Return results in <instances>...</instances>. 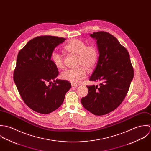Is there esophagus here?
<instances>
[{"instance_id": "obj_1", "label": "esophagus", "mask_w": 151, "mask_h": 151, "mask_svg": "<svg viewBox=\"0 0 151 151\" xmlns=\"http://www.w3.org/2000/svg\"><path fill=\"white\" fill-rule=\"evenodd\" d=\"M78 86L77 85H76V84H71V86H72V88H77V86Z\"/></svg>"}]
</instances>
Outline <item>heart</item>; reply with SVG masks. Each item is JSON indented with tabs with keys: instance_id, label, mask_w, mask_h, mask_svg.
I'll use <instances>...</instances> for the list:
<instances>
[{
	"instance_id": "b5f03b06",
	"label": "heart",
	"mask_w": 151,
	"mask_h": 151,
	"mask_svg": "<svg viewBox=\"0 0 151 151\" xmlns=\"http://www.w3.org/2000/svg\"><path fill=\"white\" fill-rule=\"evenodd\" d=\"M67 52L78 55L77 65L84 66L89 70H92L96 64L98 58L97 49L93 45L86 46L81 40L73 39L67 43L64 47ZM52 60L58 68H64L63 56L56 52L52 54ZM86 69L80 66L77 68L68 69L61 74V78L73 84H78L86 76Z\"/></svg>"
}]
</instances>
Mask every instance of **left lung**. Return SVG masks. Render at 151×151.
Masks as SVG:
<instances>
[{
    "mask_svg": "<svg viewBox=\"0 0 151 151\" xmlns=\"http://www.w3.org/2000/svg\"><path fill=\"white\" fill-rule=\"evenodd\" d=\"M96 41L99 58L90 81L99 86H88V93L81 104L87 110L102 116L117 108L125 98L134 77L127 49L112 35L104 31L91 34Z\"/></svg>",
    "mask_w": 151,
    "mask_h": 151,
    "instance_id": "left-lung-1",
    "label": "left lung"
}]
</instances>
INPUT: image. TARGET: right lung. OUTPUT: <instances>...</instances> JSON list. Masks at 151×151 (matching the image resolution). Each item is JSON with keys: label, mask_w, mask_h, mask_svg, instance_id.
Returning a JSON list of instances; mask_svg holds the SVG:
<instances>
[{"label": "right lung", "mask_w": 151, "mask_h": 151, "mask_svg": "<svg viewBox=\"0 0 151 151\" xmlns=\"http://www.w3.org/2000/svg\"><path fill=\"white\" fill-rule=\"evenodd\" d=\"M65 41L54 36L37 37L18 54L14 81L24 103L36 112L48 114L58 109L71 88L68 81L55 80L59 71L51 60L55 48Z\"/></svg>", "instance_id": "1"}]
</instances>
